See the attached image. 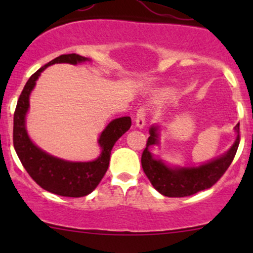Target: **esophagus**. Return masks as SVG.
Wrapping results in <instances>:
<instances>
[{
    "label": "esophagus",
    "instance_id": "34e87169",
    "mask_svg": "<svg viewBox=\"0 0 253 253\" xmlns=\"http://www.w3.org/2000/svg\"><path fill=\"white\" fill-rule=\"evenodd\" d=\"M146 125V108L145 107H140L136 112L135 117V126L139 127V128H143V127Z\"/></svg>",
    "mask_w": 253,
    "mask_h": 253
}]
</instances>
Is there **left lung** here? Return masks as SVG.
Instances as JSON below:
<instances>
[{"label": "left lung", "mask_w": 253, "mask_h": 253, "mask_svg": "<svg viewBox=\"0 0 253 253\" xmlns=\"http://www.w3.org/2000/svg\"><path fill=\"white\" fill-rule=\"evenodd\" d=\"M157 129H158L157 127H152L150 129L146 147L141 155V165H143L145 175L150 179L155 189L169 197L190 196L199 191L213 187L233 162L240 141L239 124H238L236 126V130L238 132L237 139L227 153L200 167L171 169L162 161L153 158L149 151V146L151 145L158 144Z\"/></svg>", "instance_id": "1"}]
</instances>
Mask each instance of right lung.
Listing matches in <instances>:
<instances>
[{"mask_svg":"<svg viewBox=\"0 0 253 253\" xmlns=\"http://www.w3.org/2000/svg\"><path fill=\"white\" fill-rule=\"evenodd\" d=\"M88 60L80 54H62L45 64L30 77L20 95L14 112L13 144L17 157L33 181L42 189L52 194L68 197H82L91 193L103 178L109 167L110 152L124 133L129 129V117L113 120L101 133L98 144L102 153L94 162H66L47 155L37 147L28 138L25 127V117L30 107V94L36 85L40 72L56 63L77 64Z\"/></svg>","mask_w":253,"mask_h":253,"instance_id":"right-lung-1","label":"right lung"}]
</instances>
